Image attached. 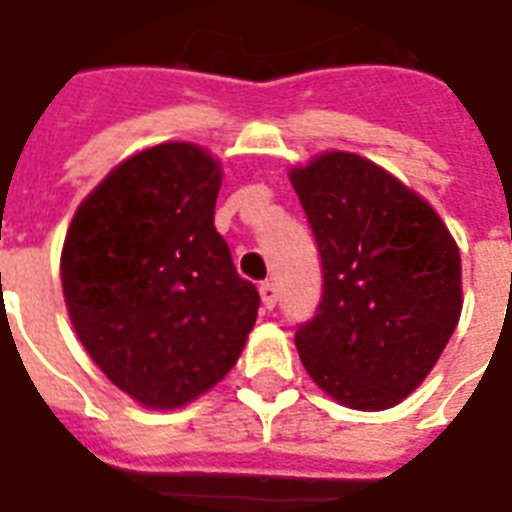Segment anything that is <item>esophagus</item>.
I'll return each instance as SVG.
<instances>
[{
    "label": "esophagus",
    "instance_id": "1",
    "mask_svg": "<svg viewBox=\"0 0 512 512\" xmlns=\"http://www.w3.org/2000/svg\"><path fill=\"white\" fill-rule=\"evenodd\" d=\"M259 293H261V304H264V310H272L277 304V288L275 283H261L259 285Z\"/></svg>",
    "mask_w": 512,
    "mask_h": 512
}]
</instances>
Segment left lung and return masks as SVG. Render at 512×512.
<instances>
[{
	"mask_svg": "<svg viewBox=\"0 0 512 512\" xmlns=\"http://www.w3.org/2000/svg\"><path fill=\"white\" fill-rule=\"evenodd\" d=\"M291 184L323 267L318 310L296 328L301 363L344 406H395L459 323L457 243L422 197L358 154H323Z\"/></svg>",
	"mask_w": 512,
	"mask_h": 512,
	"instance_id": "1",
	"label": "left lung"
}]
</instances>
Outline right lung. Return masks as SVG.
Instances as JSON below:
<instances>
[{"label": "right lung", "instance_id": "1", "mask_svg": "<svg viewBox=\"0 0 512 512\" xmlns=\"http://www.w3.org/2000/svg\"><path fill=\"white\" fill-rule=\"evenodd\" d=\"M221 168L194 144L133 154L74 213L61 283L90 358L149 408L184 406L229 374L259 315L213 211Z\"/></svg>", "mask_w": 512, "mask_h": 512}]
</instances>
